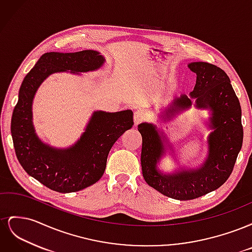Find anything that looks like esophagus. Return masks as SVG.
I'll return each mask as SVG.
<instances>
[{"mask_svg": "<svg viewBox=\"0 0 252 252\" xmlns=\"http://www.w3.org/2000/svg\"><path fill=\"white\" fill-rule=\"evenodd\" d=\"M145 120V114L144 112L138 110L135 111L134 114H133V122H134V125H139L140 123H142V122Z\"/></svg>", "mask_w": 252, "mask_h": 252, "instance_id": "34e87169", "label": "esophagus"}]
</instances>
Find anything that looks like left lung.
I'll return each instance as SVG.
<instances>
[{
  "instance_id": "1",
  "label": "left lung",
  "mask_w": 252,
  "mask_h": 252,
  "mask_svg": "<svg viewBox=\"0 0 252 252\" xmlns=\"http://www.w3.org/2000/svg\"><path fill=\"white\" fill-rule=\"evenodd\" d=\"M188 68L196 74L193 90L189 95L174 96L158 118L164 122L171 121L192 105L197 109L208 110L209 118L204 124L211 132L207 136L205 161L194 168L178 165L172 172L161 170L158 165L168 152L178 162L177 157H173L172 145L155 124L145 122L138 126L143 141L144 180L158 192L180 201L196 199L222 186L232 172L243 144L241 105L226 72L205 62L189 63Z\"/></svg>"
}]
</instances>
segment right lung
Here are the masks:
<instances>
[{"label": "right lung", "instance_id": "add662e5", "mask_svg": "<svg viewBox=\"0 0 252 252\" xmlns=\"http://www.w3.org/2000/svg\"><path fill=\"white\" fill-rule=\"evenodd\" d=\"M104 63L105 58L95 50L47 52L22 82L11 118L14 150L30 177L55 191H79L100 180L113 144L132 127L133 113L130 109L118 112L95 110L85 131L72 146L57 148L44 143L35 132L32 122L34 95L42 83L53 73L95 71Z\"/></svg>", "mask_w": 252, "mask_h": 252}]
</instances>
